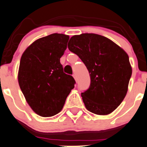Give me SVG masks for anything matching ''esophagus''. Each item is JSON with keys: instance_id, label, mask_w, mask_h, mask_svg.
<instances>
[{"instance_id": "obj_1", "label": "esophagus", "mask_w": 147, "mask_h": 147, "mask_svg": "<svg viewBox=\"0 0 147 147\" xmlns=\"http://www.w3.org/2000/svg\"><path fill=\"white\" fill-rule=\"evenodd\" d=\"M72 76H73V78H75V80L77 81V80H78V78H77V75H76V74H73V75H72Z\"/></svg>"}]
</instances>
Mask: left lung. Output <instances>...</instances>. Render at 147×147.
<instances>
[{"mask_svg":"<svg viewBox=\"0 0 147 147\" xmlns=\"http://www.w3.org/2000/svg\"><path fill=\"white\" fill-rule=\"evenodd\" d=\"M68 49L80 58L90 77L89 88L81 93L85 108L97 115L112 113L124 99L132 74L126 52L95 34L73 36Z\"/></svg>","mask_w":147,"mask_h":147,"instance_id":"left-lung-1","label":"left lung"}]
</instances>
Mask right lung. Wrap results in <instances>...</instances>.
<instances>
[{
  "label": "right lung",
  "instance_id": "1",
  "mask_svg": "<svg viewBox=\"0 0 147 147\" xmlns=\"http://www.w3.org/2000/svg\"><path fill=\"white\" fill-rule=\"evenodd\" d=\"M69 38L62 34L40 38L21 56L18 74L20 88L31 109L42 117L59 113L75 87L73 77L63 72L60 63Z\"/></svg>",
  "mask_w": 147,
  "mask_h": 147
}]
</instances>
